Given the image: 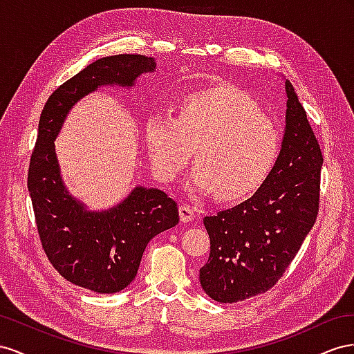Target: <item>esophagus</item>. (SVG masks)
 <instances>
[{
	"instance_id": "1",
	"label": "esophagus",
	"mask_w": 354,
	"mask_h": 354,
	"mask_svg": "<svg viewBox=\"0 0 354 354\" xmlns=\"http://www.w3.org/2000/svg\"><path fill=\"white\" fill-rule=\"evenodd\" d=\"M194 216H196L194 207H191L188 205L179 206V218H180V221H183V222H189V221L194 219Z\"/></svg>"
}]
</instances>
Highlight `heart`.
I'll return each instance as SVG.
<instances>
[{
    "mask_svg": "<svg viewBox=\"0 0 354 354\" xmlns=\"http://www.w3.org/2000/svg\"><path fill=\"white\" fill-rule=\"evenodd\" d=\"M144 144L160 180H175L194 151L197 166L185 187L236 200L264 183L277 160L280 135L254 99L222 86L185 96L178 104L176 118L151 113L144 124Z\"/></svg>",
    "mask_w": 354,
    "mask_h": 354,
    "instance_id": "b5f03b06",
    "label": "heart"
}]
</instances>
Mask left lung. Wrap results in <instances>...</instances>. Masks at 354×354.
Here are the masks:
<instances>
[{
	"mask_svg": "<svg viewBox=\"0 0 354 354\" xmlns=\"http://www.w3.org/2000/svg\"><path fill=\"white\" fill-rule=\"evenodd\" d=\"M285 92V132L268 176L243 203L203 219L210 254L198 280L218 302L233 304L274 286L316 222L322 151L289 80Z\"/></svg>",
	"mask_w": 354,
	"mask_h": 354,
	"instance_id": "8db88e82",
	"label": "left lung"
}]
</instances>
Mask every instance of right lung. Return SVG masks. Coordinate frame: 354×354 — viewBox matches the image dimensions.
Returning a JSON list of instances; mask_svg holds the SVG:
<instances>
[{"instance_id":"obj_1","label":"right lung","mask_w":354,"mask_h":354,"mask_svg":"<svg viewBox=\"0 0 354 354\" xmlns=\"http://www.w3.org/2000/svg\"><path fill=\"white\" fill-rule=\"evenodd\" d=\"M154 57L115 55L87 65L48 97L28 171L37 228L48 261L71 283L115 294L132 283L149 240L179 222L178 206L158 188L136 185L106 210H90L69 193L55 140L77 102L99 87L132 88L156 71Z\"/></svg>"}]
</instances>
